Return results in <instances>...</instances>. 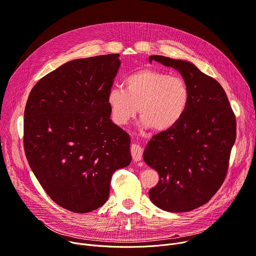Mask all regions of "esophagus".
<instances>
[{"label":"esophagus","instance_id":"esophagus-1","mask_svg":"<svg viewBox=\"0 0 256 256\" xmlns=\"http://www.w3.org/2000/svg\"><path fill=\"white\" fill-rule=\"evenodd\" d=\"M142 147L138 144V143H134L130 146V152H132V156L134 158L135 162H139L142 158Z\"/></svg>","mask_w":256,"mask_h":256}]
</instances>
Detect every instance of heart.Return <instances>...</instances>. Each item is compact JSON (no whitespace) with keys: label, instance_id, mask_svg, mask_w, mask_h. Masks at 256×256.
Returning a JSON list of instances; mask_svg holds the SVG:
<instances>
[{"label":"heart","instance_id":"obj_1","mask_svg":"<svg viewBox=\"0 0 256 256\" xmlns=\"http://www.w3.org/2000/svg\"><path fill=\"white\" fill-rule=\"evenodd\" d=\"M106 102L117 124H126L139 111L144 128L164 132L180 124L186 115L190 90L180 76L145 68L128 76L124 88L112 87Z\"/></svg>","mask_w":256,"mask_h":256}]
</instances>
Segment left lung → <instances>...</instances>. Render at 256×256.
Returning <instances> with one entry per match:
<instances>
[{
    "instance_id": "1",
    "label": "left lung",
    "mask_w": 256,
    "mask_h": 256,
    "mask_svg": "<svg viewBox=\"0 0 256 256\" xmlns=\"http://www.w3.org/2000/svg\"><path fill=\"white\" fill-rule=\"evenodd\" d=\"M176 70L190 90V104L176 126L154 136L143 154L158 173L152 202L167 212H190L216 194L226 176L236 124L226 93L216 80L186 60L150 56Z\"/></svg>"
}]
</instances>
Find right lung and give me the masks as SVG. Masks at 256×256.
I'll list each match as a JSON object with an SVG mask.
<instances>
[{
    "label": "right lung",
    "mask_w": 256,
    "mask_h": 256,
    "mask_svg": "<svg viewBox=\"0 0 256 256\" xmlns=\"http://www.w3.org/2000/svg\"><path fill=\"white\" fill-rule=\"evenodd\" d=\"M119 66V54L72 60L39 80L26 104L28 163L52 200L74 212L100 208L112 174L132 162L130 135L106 102Z\"/></svg>",
    "instance_id": "1"
}]
</instances>
